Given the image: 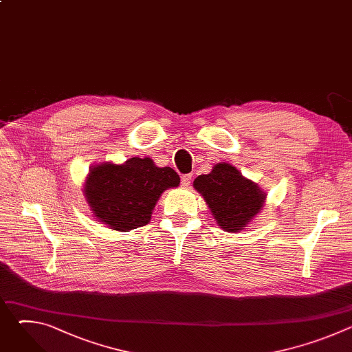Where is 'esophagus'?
Segmentation results:
<instances>
[{"instance_id": "obj_1", "label": "esophagus", "mask_w": 352, "mask_h": 352, "mask_svg": "<svg viewBox=\"0 0 352 352\" xmlns=\"http://www.w3.org/2000/svg\"><path fill=\"white\" fill-rule=\"evenodd\" d=\"M190 181H192V175L190 174H185L181 177V185L188 188L190 185Z\"/></svg>"}]
</instances>
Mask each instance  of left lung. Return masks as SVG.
<instances>
[{"label":"left lung","mask_w":352,"mask_h":352,"mask_svg":"<svg viewBox=\"0 0 352 352\" xmlns=\"http://www.w3.org/2000/svg\"><path fill=\"white\" fill-rule=\"evenodd\" d=\"M193 188L205 199L219 227L227 232L245 230L263 209L267 196L230 163H217L209 174L196 177Z\"/></svg>","instance_id":"left-lung-1"}]
</instances>
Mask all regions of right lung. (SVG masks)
Returning a JSON list of instances; mask_svg holds the SVG:
<instances>
[{"mask_svg": "<svg viewBox=\"0 0 352 352\" xmlns=\"http://www.w3.org/2000/svg\"><path fill=\"white\" fill-rule=\"evenodd\" d=\"M178 185L173 168L157 167L150 157H131L122 164L91 166L83 195L96 221L126 232L146 226L162 193Z\"/></svg>", "mask_w": 352, "mask_h": 352, "instance_id": "obj_1", "label": "right lung"}]
</instances>
